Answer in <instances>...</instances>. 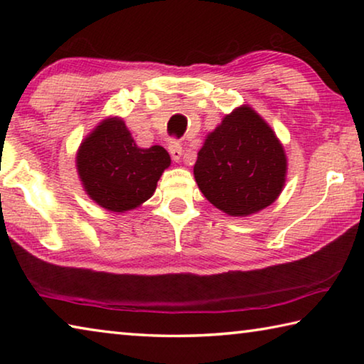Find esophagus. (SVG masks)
Listing matches in <instances>:
<instances>
[{"instance_id": "34e87169", "label": "esophagus", "mask_w": 364, "mask_h": 364, "mask_svg": "<svg viewBox=\"0 0 364 364\" xmlns=\"http://www.w3.org/2000/svg\"><path fill=\"white\" fill-rule=\"evenodd\" d=\"M168 152L171 159L175 160V162H180L181 157H183V146L178 143L176 139H171L170 144H168Z\"/></svg>"}]
</instances>
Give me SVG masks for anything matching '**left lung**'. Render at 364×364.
Returning <instances> with one entry per match:
<instances>
[{
    "label": "left lung",
    "mask_w": 364,
    "mask_h": 364,
    "mask_svg": "<svg viewBox=\"0 0 364 364\" xmlns=\"http://www.w3.org/2000/svg\"><path fill=\"white\" fill-rule=\"evenodd\" d=\"M287 160L274 132L244 106L226 115L197 154L194 178L208 202L232 217L255 213L278 199Z\"/></svg>",
    "instance_id": "left-lung-1"
}]
</instances>
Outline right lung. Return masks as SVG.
<instances>
[{"mask_svg":"<svg viewBox=\"0 0 364 364\" xmlns=\"http://www.w3.org/2000/svg\"><path fill=\"white\" fill-rule=\"evenodd\" d=\"M168 165L170 156L162 146L141 149L120 119L104 120L77 156L86 193L112 212L132 210L149 199Z\"/></svg>","mask_w":364,"mask_h":364,"instance_id":"right-lung-1","label":"right lung"}]
</instances>
